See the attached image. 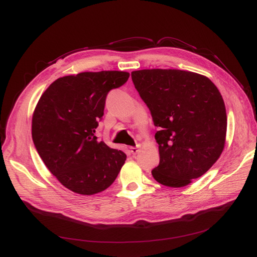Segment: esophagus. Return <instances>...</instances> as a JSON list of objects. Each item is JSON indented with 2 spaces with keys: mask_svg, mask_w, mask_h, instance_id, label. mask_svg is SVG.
I'll use <instances>...</instances> for the list:
<instances>
[{
  "mask_svg": "<svg viewBox=\"0 0 257 257\" xmlns=\"http://www.w3.org/2000/svg\"><path fill=\"white\" fill-rule=\"evenodd\" d=\"M139 148H140V146H135V148L133 146V148H131V149H130L131 153H132L133 155H136V154H138V153H139Z\"/></svg>",
  "mask_w": 257,
  "mask_h": 257,
  "instance_id": "esophagus-1",
  "label": "esophagus"
}]
</instances>
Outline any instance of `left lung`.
Masks as SVG:
<instances>
[{
	"label": "left lung",
	"instance_id": "1",
	"mask_svg": "<svg viewBox=\"0 0 257 257\" xmlns=\"http://www.w3.org/2000/svg\"><path fill=\"white\" fill-rule=\"evenodd\" d=\"M131 75L160 130V164L152 175L162 185L186 186L223 152L227 117L221 93L209 78L188 71L152 69Z\"/></svg>",
	"mask_w": 257,
	"mask_h": 257
}]
</instances>
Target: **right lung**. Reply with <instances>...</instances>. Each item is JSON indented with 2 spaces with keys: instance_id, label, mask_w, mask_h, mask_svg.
I'll return each instance as SVG.
<instances>
[{
  "instance_id": "add662e5",
  "label": "right lung",
  "mask_w": 257,
  "mask_h": 257,
  "mask_svg": "<svg viewBox=\"0 0 257 257\" xmlns=\"http://www.w3.org/2000/svg\"><path fill=\"white\" fill-rule=\"evenodd\" d=\"M130 73L83 72L57 78L42 94L32 117V139L40 158L62 185L93 195L112 184L126 160L95 136L107 93Z\"/></svg>"
}]
</instances>
